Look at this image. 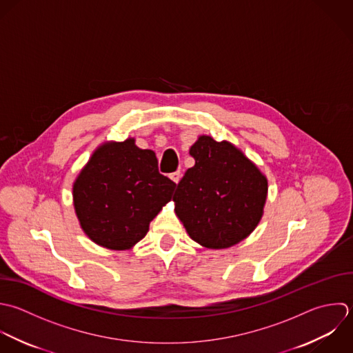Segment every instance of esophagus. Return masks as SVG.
Wrapping results in <instances>:
<instances>
[{"instance_id": "esophagus-1", "label": "esophagus", "mask_w": 353, "mask_h": 353, "mask_svg": "<svg viewBox=\"0 0 353 353\" xmlns=\"http://www.w3.org/2000/svg\"><path fill=\"white\" fill-rule=\"evenodd\" d=\"M170 179H172L176 184H179V181L181 180V172H180V170H177V172L170 173Z\"/></svg>"}]
</instances>
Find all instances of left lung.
<instances>
[{"label": "left lung", "instance_id": "8db88e82", "mask_svg": "<svg viewBox=\"0 0 353 353\" xmlns=\"http://www.w3.org/2000/svg\"><path fill=\"white\" fill-rule=\"evenodd\" d=\"M195 165L174 192V212L192 241L227 249L259 225L268 195L265 174L238 147L202 134L191 145Z\"/></svg>", "mask_w": 353, "mask_h": 353}]
</instances>
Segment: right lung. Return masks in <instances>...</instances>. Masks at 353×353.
Wrapping results in <instances>:
<instances>
[{"mask_svg":"<svg viewBox=\"0 0 353 353\" xmlns=\"http://www.w3.org/2000/svg\"><path fill=\"white\" fill-rule=\"evenodd\" d=\"M176 184L161 174L152 150L133 137L104 141L72 184V202L82 231L96 245L129 250L172 199Z\"/></svg>","mask_w":353,"mask_h":353,"instance_id":"1","label":"right lung"}]
</instances>
